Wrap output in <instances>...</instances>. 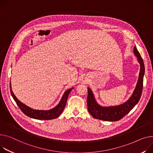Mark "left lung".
<instances>
[{"label": "left lung", "instance_id": "8db88e82", "mask_svg": "<svg viewBox=\"0 0 153 153\" xmlns=\"http://www.w3.org/2000/svg\"><path fill=\"white\" fill-rule=\"evenodd\" d=\"M134 53L137 58V60L140 65V73L133 94L124 103L115 106H101L98 103L92 90L90 87H88L87 100L88 111L94 118L106 121H117L127 115L138 103L143 90L145 65L143 60L136 47H134Z\"/></svg>", "mask_w": 153, "mask_h": 153}]
</instances>
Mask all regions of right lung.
<instances>
[{
    "label": "right lung",
    "mask_w": 153,
    "mask_h": 153,
    "mask_svg": "<svg viewBox=\"0 0 153 153\" xmlns=\"http://www.w3.org/2000/svg\"><path fill=\"white\" fill-rule=\"evenodd\" d=\"M10 93H11L13 98L15 101V102L16 103L19 109L22 111L23 113L30 118L38 120H51L57 118L63 111L67 102L69 94L71 92V91L74 88V87H72L66 90L63 95L62 99L60 100L59 103L55 107L48 110H39L30 108L25 104L23 103L22 101H20L13 92L11 82L10 83Z\"/></svg>",
    "instance_id": "add662e5"
}]
</instances>
